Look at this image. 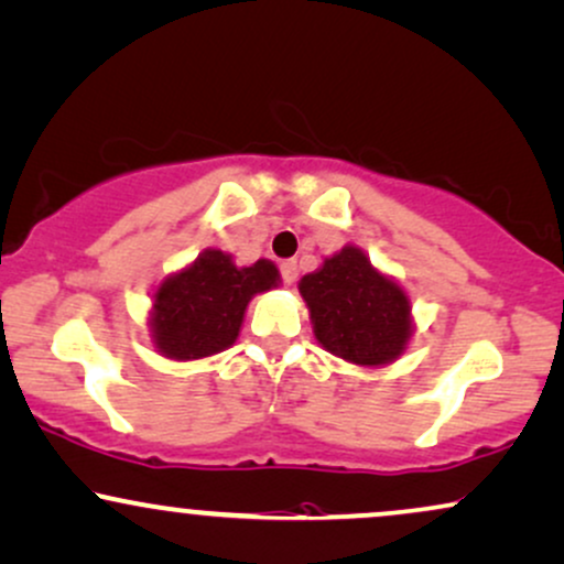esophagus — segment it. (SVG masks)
<instances>
[{
    "label": "esophagus",
    "instance_id": "1",
    "mask_svg": "<svg viewBox=\"0 0 564 564\" xmlns=\"http://www.w3.org/2000/svg\"><path fill=\"white\" fill-rule=\"evenodd\" d=\"M281 275H283V283L291 286V283L296 281V275H300V268H296V262L294 260L281 262Z\"/></svg>",
    "mask_w": 564,
    "mask_h": 564
}]
</instances>
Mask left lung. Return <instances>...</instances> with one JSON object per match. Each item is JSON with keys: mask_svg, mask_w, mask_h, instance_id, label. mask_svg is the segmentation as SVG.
Masks as SVG:
<instances>
[{"mask_svg": "<svg viewBox=\"0 0 564 564\" xmlns=\"http://www.w3.org/2000/svg\"><path fill=\"white\" fill-rule=\"evenodd\" d=\"M300 294L317 344L347 362L381 368L410 344V296L351 243L304 275Z\"/></svg>", "mask_w": 564, "mask_h": 564, "instance_id": "obj_1", "label": "left lung"}]
</instances>
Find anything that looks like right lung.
<instances>
[{
    "mask_svg": "<svg viewBox=\"0 0 564 564\" xmlns=\"http://www.w3.org/2000/svg\"><path fill=\"white\" fill-rule=\"evenodd\" d=\"M270 260L239 268L220 249H205L188 268L167 275L154 291L152 344L167 359H202L228 349L239 338L252 296L278 286Z\"/></svg>",
    "mask_w": 564,
    "mask_h": 564,
    "instance_id": "right-lung-1",
    "label": "right lung"
}]
</instances>
